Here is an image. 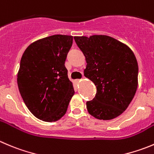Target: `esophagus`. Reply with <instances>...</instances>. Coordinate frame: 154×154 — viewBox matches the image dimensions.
<instances>
[{
  "mask_svg": "<svg viewBox=\"0 0 154 154\" xmlns=\"http://www.w3.org/2000/svg\"><path fill=\"white\" fill-rule=\"evenodd\" d=\"M80 80H79V79H77V80H75V83H79L80 82Z\"/></svg>",
  "mask_w": 154,
  "mask_h": 154,
  "instance_id": "34e87169",
  "label": "esophagus"
}]
</instances>
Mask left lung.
Segmentation results:
<instances>
[{"label":"left lung","mask_w":154,"mask_h":154,"mask_svg":"<svg viewBox=\"0 0 154 154\" xmlns=\"http://www.w3.org/2000/svg\"><path fill=\"white\" fill-rule=\"evenodd\" d=\"M87 63L84 76L96 86L86 102L88 112L98 120L116 118L126 110L138 87V66L126 44L107 35L74 37Z\"/></svg>","instance_id":"obj_1"}]
</instances>
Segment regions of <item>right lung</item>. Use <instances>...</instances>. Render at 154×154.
I'll use <instances>...</instances> for the list:
<instances>
[{"label": "right lung", "instance_id": "add662e5", "mask_svg": "<svg viewBox=\"0 0 154 154\" xmlns=\"http://www.w3.org/2000/svg\"><path fill=\"white\" fill-rule=\"evenodd\" d=\"M73 37L56 34L30 44L17 74L19 92L34 117L55 122L65 114L74 94L65 66Z\"/></svg>", "mask_w": 154, "mask_h": 154}]
</instances>
